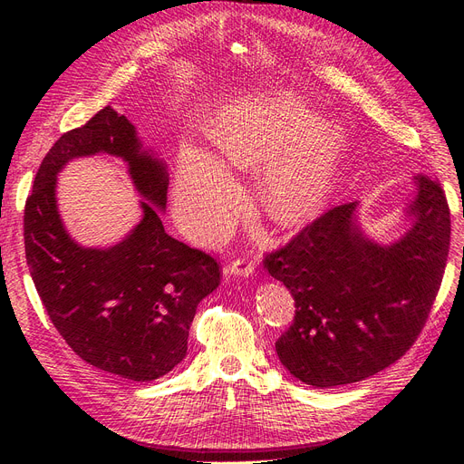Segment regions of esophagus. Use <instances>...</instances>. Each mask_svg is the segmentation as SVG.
Returning a JSON list of instances; mask_svg holds the SVG:
<instances>
[{
	"label": "esophagus",
	"instance_id": "obj_1",
	"mask_svg": "<svg viewBox=\"0 0 464 464\" xmlns=\"http://www.w3.org/2000/svg\"><path fill=\"white\" fill-rule=\"evenodd\" d=\"M230 275H240V276H249L251 273H254V261H251L249 257H237L234 259L228 269H227Z\"/></svg>",
	"mask_w": 464,
	"mask_h": 464
}]
</instances>
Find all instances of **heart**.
Segmentation results:
<instances>
[{
	"mask_svg": "<svg viewBox=\"0 0 464 464\" xmlns=\"http://www.w3.org/2000/svg\"><path fill=\"white\" fill-rule=\"evenodd\" d=\"M222 164L259 168L271 164L263 184L266 213L280 224H298L325 203L343 137L317 128L315 111L292 94L230 108L213 130ZM232 178L205 154L188 152L179 168L178 198L199 227L217 234L232 215Z\"/></svg>",
	"mask_w": 464,
	"mask_h": 464,
	"instance_id": "obj_1",
	"label": "heart"
}]
</instances>
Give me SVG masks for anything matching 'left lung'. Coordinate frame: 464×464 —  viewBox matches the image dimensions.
Wrapping results in <instances>:
<instances>
[{
	"instance_id": "left-lung-1",
	"label": "left lung",
	"mask_w": 464,
	"mask_h": 464,
	"mask_svg": "<svg viewBox=\"0 0 464 464\" xmlns=\"http://www.w3.org/2000/svg\"><path fill=\"white\" fill-rule=\"evenodd\" d=\"M414 227L389 247L354 224L356 203L329 208L265 254L263 265L290 290L292 325L276 354L300 382L348 385L395 363L422 333L438 296L451 240V210L435 178L416 176Z\"/></svg>"
}]
</instances>
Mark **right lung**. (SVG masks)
Returning a JSON list of instances; mask_svg holds the SVG:
<instances>
[{
  "label": "right lung",
  "instance_id": "1",
  "mask_svg": "<svg viewBox=\"0 0 464 464\" xmlns=\"http://www.w3.org/2000/svg\"><path fill=\"white\" fill-rule=\"evenodd\" d=\"M135 128L102 108L63 133L42 160L24 203V256L50 321L91 366L131 382L172 372L188 353L199 302L220 283L218 261L164 232V164L139 149ZM104 150L130 164L142 224L118 246L85 250L66 236L54 207V174L75 156Z\"/></svg>",
  "mask_w": 464,
  "mask_h": 464
}]
</instances>
